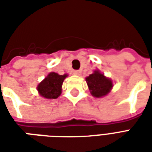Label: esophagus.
<instances>
[{
    "label": "esophagus",
    "instance_id": "obj_1",
    "mask_svg": "<svg viewBox=\"0 0 152 152\" xmlns=\"http://www.w3.org/2000/svg\"><path fill=\"white\" fill-rule=\"evenodd\" d=\"M80 71H74L73 72V75H75V76H80Z\"/></svg>",
    "mask_w": 152,
    "mask_h": 152
}]
</instances>
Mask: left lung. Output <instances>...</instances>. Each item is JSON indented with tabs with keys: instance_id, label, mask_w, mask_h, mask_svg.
Returning a JSON list of instances; mask_svg holds the SVG:
<instances>
[{
	"instance_id": "obj_1",
	"label": "left lung",
	"mask_w": 152,
	"mask_h": 152,
	"mask_svg": "<svg viewBox=\"0 0 152 152\" xmlns=\"http://www.w3.org/2000/svg\"><path fill=\"white\" fill-rule=\"evenodd\" d=\"M90 94L94 98L105 97L113 88V81L99 70H94L92 74L86 77Z\"/></svg>"
}]
</instances>
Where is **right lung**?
<instances>
[{"label":"right lung","mask_w":152,"mask_h":152,"mask_svg":"<svg viewBox=\"0 0 152 152\" xmlns=\"http://www.w3.org/2000/svg\"><path fill=\"white\" fill-rule=\"evenodd\" d=\"M67 76V74L59 75L56 72H50L41 82L38 84L37 87L38 94L45 99H58L62 94L63 80Z\"/></svg>","instance_id":"add662e5"}]
</instances>
